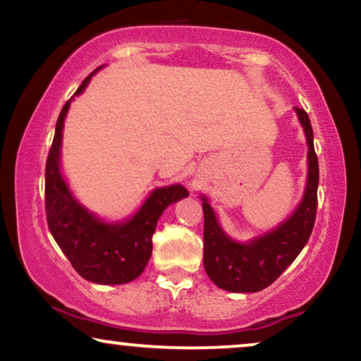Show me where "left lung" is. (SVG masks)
I'll list each match as a JSON object with an SVG mask.
<instances>
[{"label": "left lung", "mask_w": 361, "mask_h": 361, "mask_svg": "<svg viewBox=\"0 0 361 361\" xmlns=\"http://www.w3.org/2000/svg\"><path fill=\"white\" fill-rule=\"evenodd\" d=\"M309 143V178L304 200L294 214L272 233L239 244L221 231L216 216L203 198L204 233L203 262L208 277L219 289L259 292L271 286L294 262L309 241L317 214L319 160L314 148V130L304 109H295Z\"/></svg>", "instance_id": "8db88e82"}]
</instances>
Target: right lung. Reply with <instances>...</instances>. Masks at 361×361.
Masks as SVG:
<instances>
[{
	"label": "right lung",
	"instance_id": "1",
	"mask_svg": "<svg viewBox=\"0 0 361 361\" xmlns=\"http://www.w3.org/2000/svg\"><path fill=\"white\" fill-rule=\"evenodd\" d=\"M92 74L85 77L75 95L82 92ZM69 105L71 100H67L57 117L54 140L46 161L47 226L72 267L84 279L97 284H125L147 267L153 249L152 236L163 211L190 193L181 185L158 188L140 211L122 224H105L94 218L74 200L59 171L62 127Z\"/></svg>",
	"mask_w": 361,
	"mask_h": 361
}]
</instances>
